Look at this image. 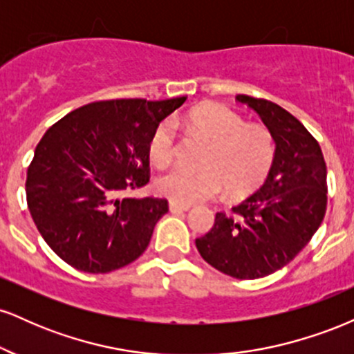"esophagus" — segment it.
Returning <instances> with one entry per match:
<instances>
[{
    "instance_id": "34e87169",
    "label": "esophagus",
    "mask_w": 354,
    "mask_h": 354,
    "mask_svg": "<svg viewBox=\"0 0 354 354\" xmlns=\"http://www.w3.org/2000/svg\"><path fill=\"white\" fill-rule=\"evenodd\" d=\"M189 205H181V203L169 201V209H171L173 213H183V211H189Z\"/></svg>"
}]
</instances>
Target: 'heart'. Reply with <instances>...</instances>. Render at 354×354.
<instances>
[{
	"mask_svg": "<svg viewBox=\"0 0 354 354\" xmlns=\"http://www.w3.org/2000/svg\"><path fill=\"white\" fill-rule=\"evenodd\" d=\"M183 123L211 141L203 169L174 166L156 180V191L174 203L194 205L228 191L230 198H245L266 180L276 156V141L270 129L246 124L245 118L225 104L208 103L193 108ZM178 148L176 126L163 120L148 140L154 165L171 163Z\"/></svg>",
	"mask_w": 354,
	"mask_h": 354,
	"instance_id": "heart-1",
	"label": "heart"
}]
</instances>
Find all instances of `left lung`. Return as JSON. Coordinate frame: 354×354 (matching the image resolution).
<instances>
[{
	"instance_id": "1",
	"label": "left lung",
	"mask_w": 354,
	"mask_h": 354,
	"mask_svg": "<svg viewBox=\"0 0 354 354\" xmlns=\"http://www.w3.org/2000/svg\"><path fill=\"white\" fill-rule=\"evenodd\" d=\"M258 113L276 141L265 185L216 213L196 248L208 265L238 279H256L286 266L310 243L326 213V163L318 141L286 109L268 100L238 95Z\"/></svg>"
}]
</instances>
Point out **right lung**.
Wrapping results in <instances>:
<instances>
[{
    "label": "right lung",
    "mask_w": 354,
    "mask_h": 354,
    "mask_svg": "<svg viewBox=\"0 0 354 354\" xmlns=\"http://www.w3.org/2000/svg\"><path fill=\"white\" fill-rule=\"evenodd\" d=\"M185 101H95L44 133L28 168L26 201L63 261L84 273H109L145 253L168 201L124 193L149 181V136Z\"/></svg>",
    "instance_id": "right-lung-1"
}]
</instances>
